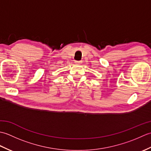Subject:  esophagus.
<instances>
[{
    "mask_svg": "<svg viewBox=\"0 0 151 151\" xmlns=\"http://www.w3.org/2000/svg\"><path fill=\"white\" fill-rule=\"evenodd\" d=\"M75 63L76 64H78V65H79V64H81L82 61H75Z\"/></svg>",
    "mask_w": 151,
    "mask_h": 151,
    "instance_id": "obj_1",
    "label": "esophagus"
}]
</instances>
